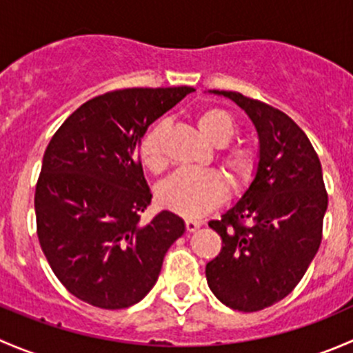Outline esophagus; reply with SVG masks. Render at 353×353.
Listing matches in <instances>:
<instances>
[{
    "label": "esophagus",
    "instance_id": "1",
    "mask_svg": "<svg viewBox=\"0 0 353 353\" xmlns=\"http://www.w3.org/2000/svg\"><path fill=\"white\" fill-rule=\"evenodd\" d=\"M201 225H203V222H199V220H186V230H188V232H196V230Z\"/></svg>",
    "mask_w": 353,
    "mask_h": 353
}]
</instances>
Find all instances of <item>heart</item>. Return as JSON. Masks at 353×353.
I'll return each mask as SVG.
<instances>
[{
  "instance_id": "obj_1",
  "label": "heart",
  "mask_w": 353,
  "mask_h": 353,
  "mask_svg": "<svg viewBox=\"0 0 353 353\" xmlns=\"http://www.w3.org/2000/svg\"><path fill=\"white\" fill-rule=\"evenodd\" d=\"M196 124L203 137L216 147L232 140L237 131L232 114L222 108L199 110ZM163 131H165V123L155 124L145 134L140 145L141 162L152 172H160L165 167V157L162 152ZM220 163L232 186L243 188L254 174L256 159L249 148L230 147L220 154ZM223 196H225V181L216 170L181 169L167 177L159 188L160 205L190 219L208 213L222 203Z\"/></svg>"
}]
</instances>
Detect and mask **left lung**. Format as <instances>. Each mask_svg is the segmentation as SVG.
<instances>
[{
    "label": "left lung",
    "instance_id": "8db88e82",
    "mask_svg": "<svg viewBox=\"0 0 353 353\" xmlns=\"http://www.w3.org/2000/svg\"><path fill=\"white\" fill-rule=\"evenodd\" d=\"M213 94L236 102L252 121L259 160L239 201L208 222L222 249L206 265V282L230 309L261 311L294 290L321 244L328 208L321 162L285 112L239 92Z\"/></svg>",
    "mask_w": 353,
    "mask_h": 353
}]
</instances>
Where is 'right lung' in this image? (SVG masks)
<instances>
[{"instance_id":"right-lung-1","label":"right lung","mask_w":353,"mask_h":353,"mask_svg":"<svg viewBox=\"0 0 353 353\" xmlns=\"http://www.w3.org/2000/svg\"><path fill=\"white\" fill-rule=\"evenodd\" d=\"M194 88H124L80 105L42 159L35 219L42 251L70 294L101 309H124L155 285L184 220L140 213L152 201L138 147L155 119Z\"/></svg>"}]
</instances>
